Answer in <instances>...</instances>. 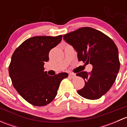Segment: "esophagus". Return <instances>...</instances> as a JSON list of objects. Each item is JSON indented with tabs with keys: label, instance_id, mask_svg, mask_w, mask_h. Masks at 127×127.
Segmentation results:
<instances>
[{
	"label": "esophagus",
	"instance_id": "obj_1",
	"mask_svg": "<svg viewBox=\"0 0 127 127\" xmlns=\"http://www.w3.org/2000/svg\"><path fill=\"white\" fill-rule=\"evenodd\" d=\"M75 76V75L74 74H73V73H70V74H69V77L71 78H74Z\"/></svg>",
	"mask_w": 127,
	"mask_h": 127
}]
</instances>
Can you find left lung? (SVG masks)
Here are the masks:
<instances>
[{"label":"left lung","mask_w":127,"mask_h":127,"mask_svg":"<svg viewBox=\"0 0 127 127\" xmlns=\"http://www.w3.org/2000/svg\"><path fill=\"white\" fill-rule=\"evenodd\" d=\"M63 39L77 52L78 60L93 66L90 72L76 74L85 80V86L77 91L88 99H98L109 90L120 69L117 46L109 37L89 27H84L63 35Z\"/></svg>","instance_id":"8db88e82"}]
</instances>
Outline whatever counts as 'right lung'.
<instances>
[{
  "instance_id": "add662e5",
  "label": "right lung",
  "mask_w": 127,
  "mask_h": 127,
  "mask_svg": "<svg viewBox=\"0 0 127 127\" xmlns=\"http://www.w3.org/2000/svg\"><path fill=\"white\" fill-rule=\"evenodd\" d=\"M56 37L35 36L24 41L13 53L9 75L18 93L31 104L43 106L55 98L60 83L68 74L61 72L50 76L44 71L51 50L62 39Z\"/></svg>"
}]
</instances>
